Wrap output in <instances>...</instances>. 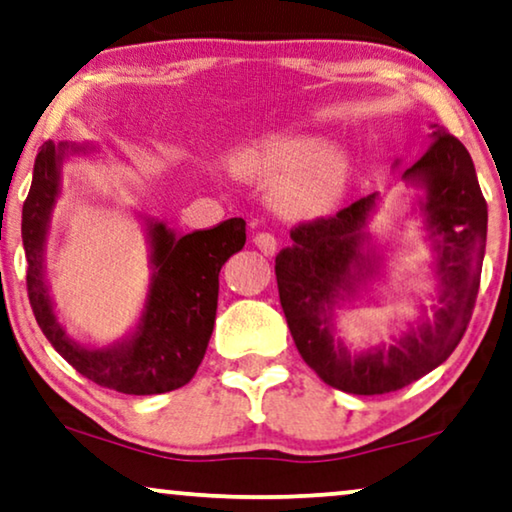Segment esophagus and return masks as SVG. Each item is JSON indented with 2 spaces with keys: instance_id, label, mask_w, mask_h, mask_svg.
<instances>
[{
  "instance_id": "obj_1",
  "label": "esophagus",
  "mask_w": 512,
  "mask_h": 512,
  "mask_svg": "<svg viewBox=\"0 0 512 512\" xmlns=\"http://www.w3.org/2000/svg\"><path fill=\"white\" fill-rule=\"evenodd\" d=\"M253 241L264 255H273L278 250V239L271 232H259V234H255Z\"/></svg>"
}]
</instances>
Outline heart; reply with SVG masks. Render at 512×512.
Wrapping results in <instances>:
<instances>
[{"mask_svg": "<svg viewBox=\"0 0 512 512\" xmlns=\"http://www.w3.org/2000/svg\"><path fill=\"white\" fill-rule=\"evenodd\" d=\"M243 177L275 179L273 202L287 216H317L338 200L347 179V156L340 149H317L305 135L278 137L236 158Z\"/></svg>", "mask_w": 512, "mask_h": 512, "instance_id": "1", "label": "heart"}]
</instances>
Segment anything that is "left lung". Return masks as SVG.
<instances>
[{
  "label": "left lung",
  "instance_id": "8db88e82",
  "mask_svg": "<svg viewBox=\"0 0 512 512\" xmlns=\"http://www.w3.org/2000/svg\"><path fill=\"white\" fill-rule=\"evenodd\" d=\"M430 137V147L404 170V179L425 186L427 227L439 241L441 303L434 324H423L398 347L349 356L333 345L331 310L340 292H354L363 264L365 218L375 207L368 195L326 218L294 225L292 246L276 257V280L282 312L303 361L338 391L384 395L409 386L446 361L460 345L483 271L487 239V202L480 193L474 160L464 144L444 126Z\"/></svg>",
  "mask_w": 512,
  "mask_h": 512
}]
</instances>
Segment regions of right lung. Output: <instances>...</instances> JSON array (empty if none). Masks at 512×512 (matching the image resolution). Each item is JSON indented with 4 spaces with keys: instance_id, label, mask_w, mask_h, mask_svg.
<instances>
[{
    "instance_id": "add662e5",
    "label": "right lung",
    "mask_w": 512,
    "mask_h": 512,
    "mask_svg": "<svg viewBox=\"0 0 512 512\" xmlns=\"http://www.w3.org/2000/svg\"><path fill=\"white\" fill-rule=\"evenodd\" d=\"M68 144L48 140L38 149L34 179L22 207L27 294L50 345L82 377L126 395L177 391L195 377L207 352L218 308V273L246 243V220L230 218L211 230L177 236L163 223L149 227L156 266L140 326L121 345L85 349L68 338L52 312L43 282V241L59 195V160Z\"/></svg>"
}]
</instances>
